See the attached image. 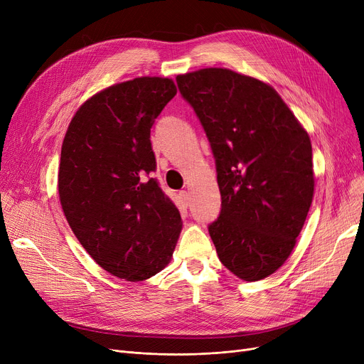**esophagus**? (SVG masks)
I'll return each instance as SVG.
<instances>
[{"label": "esophagus", "instance_id": "esophagus-1", "mask_svg": "<svg viewBox=\"0 0 364 364\" xmlns=\"http://www.w3.org/2000/svg\"><path fill=\"white\" fill-rule=\"evenodd\" d=\"M180 198H181V200L184 202V205H188V203H190V193L186 192V190H181V192H180Z\"/></svg>", "mask_w": 364, "mask_h": 364}]
</instances>
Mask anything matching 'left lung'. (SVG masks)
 I'll list each match as a JSON object with an SVG mask.
<instances>
[{
  "instance_id": "obj_1",
  "label": "left lung",
  "mask_w": 364,
  "mask_h": 364,
  "mask_svg": "<svg viewBox=\"0 0 364 364\" xmlns=\"http://www.w3.org/2000/svg\"><path fill=\"white\" fill-rule=\"evenodd\" d=\"M177 84L215 158L221 213L208 230L218 258L242 280L269 277L289 258L313 202L309 132L252 76L206 68Z\"/></svg>"
}]
</instances>
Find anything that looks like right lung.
<instances>
[{
    "instance_id": "1",
    "label": "right lung",
    "mask_w": 364,
    "mask_h": 364,
    "mask_svg": "<svg viewBox=\"0 0 364 364\" xmlns=\"http://www.w3.org/2000/svg\"><path fill=\"white\" fill-rule=\"evenodd\" d=\"M177 94L174 81L141 76L94 94L62 144L59 198L73 235L103 270L128 282L169 264L181 217L150 177V128Z\"/></svg>"
}]
</instances>
